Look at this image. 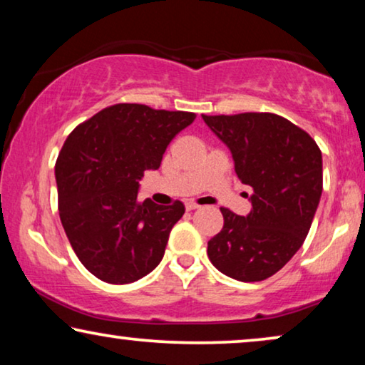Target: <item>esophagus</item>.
I'll list each match as a JSON object with an SVG mask.
<instances>
[{
    "mask_svg": "<svg viewBox=\"0 0 365 365\" xmlns=\"http://www.w3.org/2000/svg\"><path fill=\"white\" fill-rule=\"evenodd\" d=\"M201 206H199V204H196L194 201H187L186 202V209L187 211H194V209H199Z\"/></svg>",
    "mask_w": 365,
    "mask_h": 365,
    "instance_id": "obj_1",
    "label": "esophagus"
}]
</instances>
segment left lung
I'll return each mask as SVG.
<instances>
[{"label":"left lung","mask_w":365,"mask_h":365,"mask_svg":"<svg viewBox=\"0 0 365 365\" xmlns=\"http://www.w3.org/2000/svg\"><path fill=\"white\" fill-rule=\"evenodd\" d=\"M252 187V207H222L224 226L207 242L212 266L242 282L271 277L301 249L322 194V154L306 131L272 113L204 116ZM247 196V194H246Z\"/></svg>","instance_id":"left-lung-1"}]
</instances>
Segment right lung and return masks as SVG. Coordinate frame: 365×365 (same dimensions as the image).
Segmentation results:
<instances>
[{
    "instance_id": "1",
    "label": "right lung",
    "mask_w": 365,
    "mask_h": 365,
    "mask_svg": "<svg viewBox=\"0 0 365 365\" xmlns=\"http://www.w3.org/2000/svg\"><path fill=\"white\" fill-rule=\"evenodd\" d=\"M196 114L144 104H114L79 124L64 141L54 178L64 232L79 261L109 284H129L156 269L184 204L138 199L144 171H156L178 133Z\"/></svg>"
}]
</instances>
